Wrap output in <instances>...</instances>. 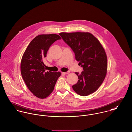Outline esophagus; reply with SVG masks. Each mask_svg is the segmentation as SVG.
<instances>
[{"label": "esophagus", "mask_w": 132, "mask_h": 132, "mask_svg": "<svg viewBox=\"0 0 132 132\" xmlns=\"http://www.w3.org/2000/svg\"><path fill=\"white\" fill-rule=\"evenodd\" d=\"M70 73V71H68V72H63L62 73L64 74H69Z\"/></svg>", "instance_id": "34e87169"}]
</instances>
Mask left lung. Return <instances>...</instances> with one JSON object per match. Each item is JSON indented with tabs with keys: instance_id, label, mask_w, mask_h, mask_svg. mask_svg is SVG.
<instances>
[{
	"instance_id": "obj_1",
	"label": "left lung",
	"mask_w": 132,
	"mask_h": 132,
	"mask_svg": "<svg viewBox=\"0 0 132 132\" xmlns=\"http://www.w3.org/2000/svg\"><path fill=\"white\" fill-rule=\"evenodd\" d=\"M59 35L73 51L76 60L83 68L80 74L75 73L79 80L72 86L74 90L82 96L95 92L106 74L107 57L102 45L88 32H62Z\"/></svg>"
}]
</instances>
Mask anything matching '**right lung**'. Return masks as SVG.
<instances>
[{"mask_svg":"<svg viewBox=\"0 0 132 132\" xmlns=\"http://www.w3.org/2000/svg\"><path fill=\"white\" fill-rule=\"evenodd\" d=\"M61 37L57 34H43L34 38L26 50L21 61L22 78L29 90L44 99L53 91L61 73L46 71L43 60L51 45Z\"/></svg>","mask_w":132,"mask_h":132,"instance_id":"right-lung-1","label":"right lung"}]
</instances>
